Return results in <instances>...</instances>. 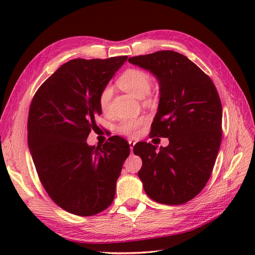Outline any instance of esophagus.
I'll use <instances>...</instances> for the list:
<instances>
[{
    "label": "esophagus",
    "instance_id": "34e87169",
    "mask_svg": "<svg viewBox=\"0 0 255 255\" xmlns=\"http://www.w3.org/2000/svg\"><path fill=\"white\" fill-rule=\"evenodd\" d=\"M134 143L136 142H133V141H129V147H130V151H131V153H132V150H133V147H134Z\"/></svg>",
    "mask_w": 255,
    "mask_h": 255
}]
</instances>
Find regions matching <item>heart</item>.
I'll list each match as a JSON object with an SVG mask.
<instances>
[{"mask_svg":"<svg viewBox=\"0 0 255 255\" xmlns=\"http://www.w3.org/2000/svg\"><path fill=\"white\" fill-rule=\"evenodd\" d=\"M117 83L124 91L131 94L136 99H143V97L147 96L150 93L151 86H152L150 75L138 69H130L125 71L119 77ZM112 97L113 88L111 85H106L101 91L99 97V103L102 112L106 113L110 110ZM144 122L145 121L143 118L127 119V121H124L119 125L118 131L125 134V136L134 137L138 133V129L142 126Z\"/></svg>","mask_w":255,"mask_h":255,"instance_id":"b5f03b06","label":"heart"}]
</instances>
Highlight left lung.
Returning a JSON list of instances; mask_svg holds the SVG:
<instances>
[{
	"instance_id": "obj_1",
	"label": "left lung",
	"mask_w": 255,
	"mask_h": 255,
	"mask_svg": "<svg viewBox=\"0 0 255 255\" xmlns=\"http://www.w3.org/2000/svg\"><path fill=\"white\" fill-rule=\"evenodd\" d=\"M128 61L158 79L160 101L151 137L169 138V145L142 142L133 153L142 160L138 176L155 202L182 205L207 184L217 158L223 107L207 74L185 56L172 50L131 57Z\"/></svg>"
}]
</instances>
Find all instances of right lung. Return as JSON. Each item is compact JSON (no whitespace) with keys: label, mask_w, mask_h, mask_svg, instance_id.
I'll list each match as a JSON object with an SVG mask.
<instances>
[{"label":"right lung","mask_w":255,"mask_h":255,"mask_svg":"<svg viewBox=\"0 0 255 255\" xmlns=\"http://www.w3.org/2000/svg\"><path fill=\"white\" fill-rule=\"evenodd\" d=\"M127 56L73 59L37 90L28 114V147L39 180L59 207L78 216L105 210L130 153L124 138L113 136L99 148L86 142L101 115L103 88Z\"/></svg>","instance_id":"right-lung-1"}]
</instances>
